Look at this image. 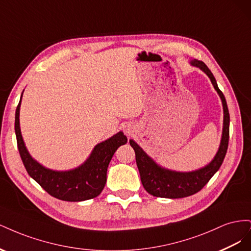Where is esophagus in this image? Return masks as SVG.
<instances>
[{"instance_id": "obj_1", "label": "esophagus", "mask_w": 251, "mask_h": 251, "mask_svg": "<svg viewBox=\"0 0 251 251\" xmlns=\"http://www.w3.org/2000/svg\"><path fill=\"white\" fill-rule=\"evenodd\" d=\"M125 133H126V135H131L132 131H131L130 128H128V127H125Z\"/></svg>"}]
</instances>
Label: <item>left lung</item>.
<instances>
[{"label":"left lung","mask_w":251,"mask_h":251,"mask_svg":"<svg viewBox=\"0 0 251 251\" xmlns=\"http://www.w3.org/2000/svg\"><path fill=\"white\" fill-rule=\"evenodd\" d=\"M193 66L199 67L201 70L208 75L212 85L217 90L223 103L224 109V126L221 144L217 155L215 156L208 165L205 168L191 173H177L169 170H164L157 165L151 159L144 153L142 149L137 143L130 140L131 147L135 151L136 163H137L141 183L146 191L155 197L161 198H184V197L192 196L200 192L205 184L214 176L216 172L222 165L226 155L227 148H228L229 140V112L227 108V103L222 91L219 89L216 78L208 69V67L201 60L194 59L192 62Z\"/></svg>","instance_id":"8db88e82"}]
</instances>
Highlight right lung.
<instances>
[{
    "label": "right lung",
    "instance_id": "1",
    "mask_svg": "<svg viewBox=\"0 0 251 251\" xmlns=\"http://www.w3.org/2000/svg\"><path fill=\"white\" fill-rule=\"evenodd\" d=\"M22 98V96H21ZM20 104L16 110L14 130L21 159L29 176L56 199L70 202L85 201L97 197L107 182V170L116 150L126 143L123 132L114 135L94 148L90 158L79 168L69 172L45 169L31 158L26 150L20 130Z\"/></svg>",
    "mask_w": 251,
    "mask_h": 251
}]
</instances>
